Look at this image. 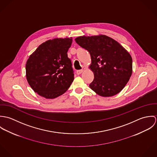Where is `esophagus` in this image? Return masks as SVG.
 Masks as SVG:
<instances>
[{
    "instance_id": "obj_1",
    "label": "esophagus",
    "mask_w": 157,
    "mask_h": 157,
    "mask_svg": "<svg viewBox=\"0 0 157 157\" xmlns=\"http://www.w3.org/2000/svg\"><path fill=\"white\" fill-rule=\"evenodd\" d=\"M83 69H82V70H78V71H77L76 73H77V75H80V74L83 72Z\"/></svg>"
}]
</instances>
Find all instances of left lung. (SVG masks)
I'll list each match as a JSON object with an SVG mask.
<instances>
[{"label":"left lung","instance_id":"obj_1","mask_svg":"<svg viewBox=\"0 0 157 157\" xmlns=\"http://www.w3.org/2000/svg\"><path fill=\"white\" fill-rule=\"evenodd\" d=\"M75 40L90 52L89 68L94 75L90 88L104 97L121 92L132 73V59L128 51L106 35L80 36Z\"/></svg>","mask_w":157,"mask_h":157}]
</instances>
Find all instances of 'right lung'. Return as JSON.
Returning <instances> with one entry per match:
<instances>
[{
    "instance_id": "add662e5",
    "label": "right lung",
    "mask_w": 157,
    "mask_h": 157,
    "mask_svg": "<svg viewBox=\"0 0 157 157\" xmlns=\"http://www.w3.org/2000/svg\"><path fill=\"white\" fill-rule=\"evenodd\" d=\"M72 37L48 40L29 57L26 63V77L35 92L46 99L64 94L74 80L71 60L67 52Z\"/></svg>"
}]
</instances>
